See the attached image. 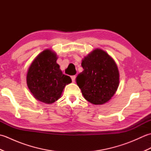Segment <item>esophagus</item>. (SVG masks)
I'll return each instance as SVG.
<instances>
[{"label": "esophagus", "mask_w": 151, "mask_h": 151, "mask_svg": "<svg viewBox=\"0 0 151 151\" xmlns=\"http://www.w3.org/2000/svg\"><path fill=\"white\" fill-rule=\"evenodd\" d=\"M70 77H71L72 82H75V79H76V76H75V75H73V76H70Z\"/></svg>", "instance_id": "esophagus-1"}]
</instances>
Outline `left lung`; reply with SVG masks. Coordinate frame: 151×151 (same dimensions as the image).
I'll return each mask as SVG.
<instances>
[{"mask_svg":"<svg viewBox=\"0 0 151 151\" xmlns=\"http://www.w3.org/2000/svg\"><path fill=\"white\" fill-rule=\"evenodd\" d=\"M81 65L84 70L76 80L84 97L93 104L106 103L116 92L119 83L114 60L104 51L97 49L84 58Z\"/></svg>","mask_w":151,"mask_h":151,"instance_id":"left-lung-1","label":"left lung"}]
</instances>
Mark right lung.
Listing matches in <instances>:
<instances>
[{
	"instance_id": "add662e5",
	"label": "right lung",
	"mask_w": 151,
	"mask_h": 151,
	"mask_svg": "<svg viewBox=\"0 0 151 151\" xmlns=\"http://www.w3.org/2000/svg\"><path fill=\"white\" fill-rule=\"evenodd\" d=\"M58 58L50 50L40 53L32 63L27 75L28 88L37 100L52 104L60 98L65 86L71 82L56 63Z\"/></svg>"
}]
</instances>
